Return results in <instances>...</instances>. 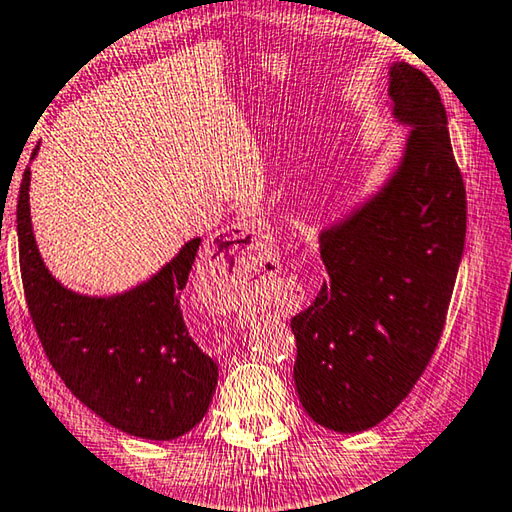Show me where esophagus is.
<instances>
[{
	"label": "esophagus",
	"instance_id": "34e87169",
	"mask_svg": "<svg viewBox=\"0 0 512 512\" xmlns=\"http://www.w3.org/2000/svg\"><path fill=\"white\" fill-rule=\"evenodd\" d=\"M212 255L216 264L232 266L235 271H241V268L246 271V268L255 266L264 257V248L255 225L237 221L214 237Z\"/></svg>",
	"mask_w": 512,
	"mask_h": 512
}]
</instances>
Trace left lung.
<instances>
[{"mask_svg": "<svg viewBox=\"0 0 512 512\" xmlns=\"http://www.w3.org/2000/svg\"><path fill=\"white\" fill-rule=\"evenodd\" d=\"M388 92L395 117L413 126L404 160L381 194L320 235L327 277L291 318L300 402L343 433L375 427L418 384L465 244V185L436 85L395 63Z\"/></svg>", "mask_w": 512, "mask_h": 512, "instance_id": "obj_1", "label": "left lung"}]
</instances>
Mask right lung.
<instances>
[{"mask_svg": "<svg viewBox=\"0 0 512 512\" xmlns=\"http://www.w3.org/2000/svg\"><path fill=\"white\" fill-rule=\"evenodd\" d=\"M36 155V151H33ZM31 171L17 198V246L27 307L51 368L112 427L173 440L203 420L219 368L194 343L180 309L201 239L124 296H76L49 275L31 230Z\"/></svg>", "mask_w": 512, "mask_h": 512, "instance_id": "right-lung-1", "label": "right lung"}]
</instances>
